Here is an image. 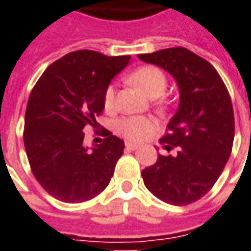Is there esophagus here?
Returning <instances> with one entry per match:
<instances>
[{
	"label": "esophagus",
	"mask_w": 251,
	"mask_h": 251,
	"mask_svg": "<svg viewBox=\"0 0 251 251\" xmlns=\"http://www.w3.org/2000/svg\"><path fill=\"white\" fill-rule=\"evenodd\" d=\"M125 147L127 151H136L138 148L137 144H133V143H126Z\"/></svg>",
	"instance_id": "34e87169"
}]
</instances>
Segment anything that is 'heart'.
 <instances>
[{
  "instance_id": "heart-1",
  "label": "heart",
  "mask_w": 251,
  "mask_h": 251,
  "mask_svg": "<svg viewBox=\"0 0 251 251\" xmlns=\"http://www.w3.org/2000/svg\"><path fill=\"white\" fill-rule=\"evenodd\" d=\"M131 83L143 89L150 98H157L156 106L163 110L167 107V101L159 98L167 88V76L166 73L153 65L141 66L129 76ZM104 108L110 111L115 106V87L108 85L103 96ZM156 122L151 117H125L115 122V131L129 141H143L155 130Z\"/></svg>"
}]
</instances>
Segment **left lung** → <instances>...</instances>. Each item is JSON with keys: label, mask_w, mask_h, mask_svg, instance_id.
Listing matches in <instances>:
<instances>
[{"label": "left lung", "mask_w": 251, "mask_h": 251, "mask_svg": "<svg viewBox=\"0 0 251 251\" xmlns=\"http://www.w3.org/2000/svg\"><path fill=\"white\" fill-rule=\"evenodd\" d=\"M144 62L171 73L179 85V108L160 138L175 156H157L144 168L143 179L155 197L171 205H189L216 183L228 160L235 134L228 89L206 59L185 47L140 54Z\"/></svg>", "instance_id": "8db88e82"}]
</instances>
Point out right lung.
<instances>
[{
	"label": "right lung",
	"mask_w": 251,
	"mask_h": 251,
	"mask_svg": "<svg viewBox=\"0 0 251 251\" xmlns=\"http://www.w3.org/2000/svg\"><path fill=\"white\" fill-rule=\"evenodd\" d=\"M129 61L130 55L77 50L52 62L31 91L24 147L32 174L54 199L84 202L110 183L125 144L104 129V140L88 151L84 129L98 125L104 91Z\"/></svg>",
	"instance_id": "right-lung-1"
}]
</instances>
